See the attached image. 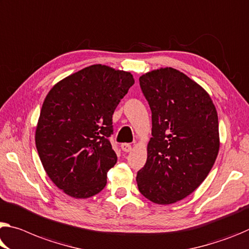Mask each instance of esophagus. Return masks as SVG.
I'll use <instances>...</instances> for the list:
<instances>
[{
    "mask_svg": "<svg viewBox=\"0 0 249 249\" xmlns=\"http://www.w3.org/2000/svg\"><path fill=\"white\" fill-rule=\"evenodd\" d=\"M121 148H122V151L128 153V152L132 151V145L128 144V143H123L121 145Z\"/></svg>",
    "mask_w": 249,
    "mask_h": 249,
    "instance_id": "1",
    "label": "esophagus"
}]
</instances>
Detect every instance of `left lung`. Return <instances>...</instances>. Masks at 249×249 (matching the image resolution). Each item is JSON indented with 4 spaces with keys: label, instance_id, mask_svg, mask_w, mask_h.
<instances>
[{
    "label": "left lung",
    "instance_id": "left-lung-1",
    "mask_svg": "<svg viewBox=\"0 0 249 249\" xmlns=\"http://www.w3.org/2000/svg\"><path fill=\"white\" fill-rule=\"evenodd\" d=\"M140 86L152 110L153 137L137 186L153 203H176L203 183L215 163L218 116L205 89L177 70L142 75Z\"/></svg>",
    "mask_w": 249,
    "mask_h": 249
}]
</instances>
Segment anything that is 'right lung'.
<instances>
[{
	"label": "right lung",
	"mask_w": 249,
	"mask_h": 249,
	"mask_svg": "<svg viewBox=\"0 0 249 249\" xmlns=\"http://www.w3.org/2000/svg\"><path fill=\"white\" fill-rule=\"evenodd\" d=\"M134 84L133 75L92 65L58 82L43 103L35 144L46 174L75 198L105 187L117 161L109 137L113 114Z\"/></svg>",
	"instance_id": "obj_1"
}]
</instances>
